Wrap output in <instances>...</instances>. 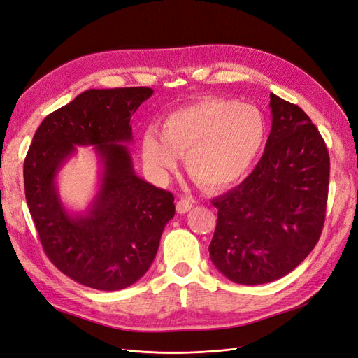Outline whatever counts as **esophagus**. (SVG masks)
<instances>
[{
    "label": "esophagus",
    "mask_w": 358,
    "mask_h": 358,
    "mask_svg": "<svg viewBox=\"0 0 358 358\" xmlns=\"http://www.w3.org/2000/svg\"><path fill=\"white\" fill-rule=\"evenodd\" d=\"M192 208V200L188 197H182L178 203H176V210L178 213H187L188 210H191Z\"/></svg>",
    "instance_id": "1"
}]
</instances>
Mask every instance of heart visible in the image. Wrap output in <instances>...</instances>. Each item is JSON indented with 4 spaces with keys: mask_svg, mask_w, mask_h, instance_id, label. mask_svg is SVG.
<instances>
[{
    "mask_svg": "<svg viewBox=\"0 0 358 358\" xmlns=\"http://www.w3.org/2000/svg\"><path fill=\"white\" fill-rule=\"evenodd\" d=\"M267 122L258 107L224 99H203L170 113L161 133L148 129L142 154L158 179H169L187 155L192 178L224 188L245 178L262 155Z\"/></svg>",
    "mask_w": 358,
    "mask_h": 358,
    "instance_id": "obj_1",
    "label": "heart"
}]
</instances>
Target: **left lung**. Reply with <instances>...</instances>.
Masks as SVG:
<instances>
[{"label":"left lung","instance_id":"left-lung-1","mask_svg":"<svg viewBox=\"0 0 358 358\" xmlns=\"http://www.w3.org/2000/svg\"><path fill=\"white\" fill-rule=\"evenodd\" d=\"M264 154L239 187L212 200L218 209L210 259L236 284L273 282L315 248L326 218L327 146L299 106L270 94Z\"/></svg>","mask_w":358,"mask_h":358}]
</instances>
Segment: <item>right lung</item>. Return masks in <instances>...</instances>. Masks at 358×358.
<instances>
[{
  "mask_svg": "<svg viewBox=\"0 0 358 358\" xmlns=\"http://www.w3.org/2000/svg\"><path fill=\"white\" fill-rule=\"evenodd\" d=\"M152 94L143 86L85 91L43 119L28 149L25 197L43 249L85 287L116 291L137 282L175 216L173 194L137 176L127 146L131 116ZM76 145H94L102 167L99 191L80 214L63 206L56 188Z\"/></svg>",
  "mask_w": 358,
  "mask_h": 358,
  "instance_id": "add662e5",
  "label": "right lung"
}]
</instances>
